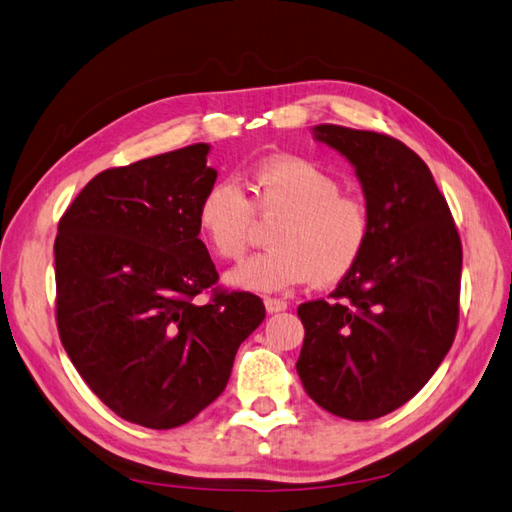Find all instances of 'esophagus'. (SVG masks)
<instances>
[{
	"instance_id": "1",
	"label": "esophagus",
	"mask_w": 512,
	"mask_h": 512,
	"mask_svg": "<svg viewBox=\"0 0 512 512\" xmlns=\"http://www.w3.org/2000/svg\"><path fill=\"white\" fill-rule=\"evenodd\" d=\"M264 306H266V310H268L270 315H273V313H282V310L288 308V304L284 302V299H275V297H266V299H264Z\"/></svg>"
}]
</instances>
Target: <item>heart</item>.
Here are the masks:
<instances>
[{
	"label": "heart",
	"instance_id": "heart-1",
	"mask_svg": "<svg viewBox=\"0 0 512 512\" xmlns=\"http://www.w3.org/2000/svg\"><path fill=\"white\" fill-rule=\"evenodd\" d=\"M250 207L235 182H215L199 199L197 230L208 248L237 259L248 242L253 208L284 215L273 230V250L246 257L228 270L226 282L248 293H284L308 279L337 282L368 242L366 206L342 195L337 179L304 157H273L259 164L248 182Z\"/></svg>",
	"mask_w": 512,
	"mask_h": 512
}]
</instances>
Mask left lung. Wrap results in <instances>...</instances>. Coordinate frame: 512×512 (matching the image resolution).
Here are the masks:
<instances>
[{
	"label": "left lung",
	"mask_w": 512,
	"mask_h": 512,
	"mask_svg": "<svg viewBox=\"0 0 512 512\" xmlns=\"http://www.w3.org/2000/svg\"><path fill=\"white\" fill-rule=\"evenodd\" d=\"M355 168L368 242L330 299L297 308V373L317 406L366 422L393 413L435 375L459 317L462 242L424 159L373 130L313 126Z\"/></svg>",
	"instance_id": "8db88e82"
}]
</instances>
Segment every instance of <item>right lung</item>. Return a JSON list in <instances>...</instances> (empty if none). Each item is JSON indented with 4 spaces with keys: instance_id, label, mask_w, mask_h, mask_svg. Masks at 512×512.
<instances>
[{
    "instance_id": "right-lung-1",
    "label": "right lung",
    "mask_w": 512,
    "mask_h": 512,
    "mask_svg": "<svg viewBox=\"0 0 512 512\" xmlns=\"http://www.w3.org/2000/svg\"><path fill=\"white\" fill-rule=\"evenodd\" d=\"M208 144H190L90 179L55 239L57 328L88 388L126 422L166 430L224 393L262 299L215 293L197 206L215 184Z\"/></svg>"
}]
</instances>
